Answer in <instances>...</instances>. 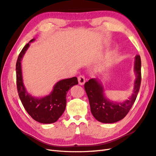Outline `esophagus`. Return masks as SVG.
Listing matches in <instances>:
<instances>
[{
	"instance_id": "34e87169",
	"label": "esophagus",
	"mask_w": 156,
	"mask_h": 156,
	"mask_svg": "<svg viewBox=\"0 0 156 156\" xmlns=\"http://www.w3.org/2000/svg\"><path fill=\"white\" fill-rule=\"evenodd\" d=\"M78 83L80 85L82 86L84 84V83L86 82V80H85V77L83 76H82V75L79 76L78 77Z\"/></svg>"
}]
</instances>
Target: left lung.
Returning <instances> with one entry per match:
<instances>
[{
  "instance_id": "1",
  "label": "left lung",
  "mask_w": 156,
  "mask_h": 156,
  "mask_svg": "<svg viewBox=\"0 0 156 156\" xmlns=\"http://www.w3.org/2000/svg\"><path fill=\"white\" fill-rule=\"evenodd\" d=\"M134 71L136 79L130 97L122 102H113L105 96L102 83L96 78L85 83L84 88L89 99L91 114L98 121L114 123L121 121L129 112L136 99L141 83V59L139 55L134 58Z\"/></svg>"
}]
</instances>
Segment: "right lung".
Returning a JSON list of instances; mask_svg holds the SVG:
<instances>
[{
	"mask_svg": "<svg viewBox=\"0 0 156 156\" xmlns=\"http://www.w3.org/2000/svg\"><path fill=\"white\" fill-rule=\"evenodd\" d=\"M34 41L35 39H33L26 44L18 57L16 65L18 92L23 107L35 121L43 124L53 123L65 111L66 94L72 87L78 84V79L73 77L57 82L53 91L45 97L35 98L27 92L23 82L21 61L30 47V43Z\"/></svg>",
	"mask_w": 156,
	"mask_h": 156,
	"instance_id": "right-lung-1",
	"label": "right lung"
}]
</instances>
